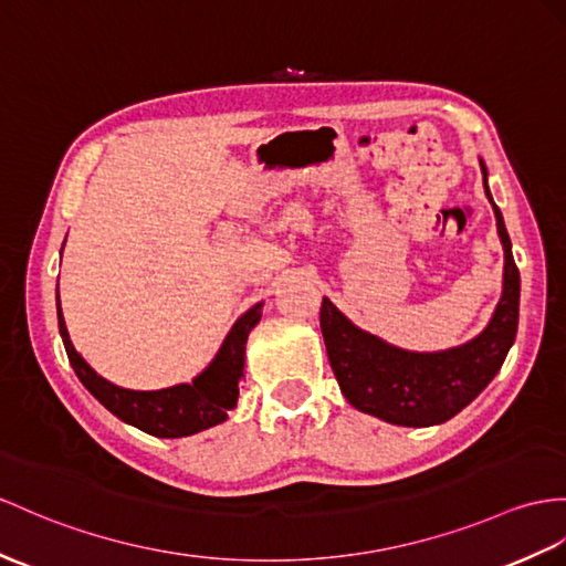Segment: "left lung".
Instances as JSON below:
<instances>
[{
	"instance_id": "left-lung-1",
	"label": "left lung",
	"mask_w": 566,
	"mask_h": 566,
	"mask_svg": "<svg viewBox=\"0 0 566 566\" xmlns=\"http://www.w3.org/2000/svg\"><path fill=\"white\" fill-rule=\"evenodd\" d=\"M482 185L497 218L504 247L502 297L492 319L463 346L418 353L391 346L384 338L355 326L334 302H322V334L328 363L346 401L367 416L401 427H430L451 420L497 375L518 326L521 279L514 264L512 240L502 211L492 201L488 168L480 160Z\"/></svg>"
}]
</instances>
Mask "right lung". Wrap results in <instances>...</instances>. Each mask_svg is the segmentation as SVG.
<instances>
[{
  "mask_svg": "<svg viewBox=\"0 0 566 566\" xmlns=\"http://www.w3.org/2000/svg\"><path fill=\"white\" fill-rule=\"evenodd\" d=\"M261 307H264V302H256L232 324L213 360L189 384H175V387L158 391H134L101 377L81 357V353H76L64 324L57 283L60 336L64 340L69 363H72L81 384L122 422L163 439L197 434L228 420V410L238 406L240 379L244 377L247 336L259 324Z\"/></svg>",
  "mask_w": 566,
  "mask_h": 566,
  "instance_id": "1",
  "label": "right lung"
}]
</instances>
